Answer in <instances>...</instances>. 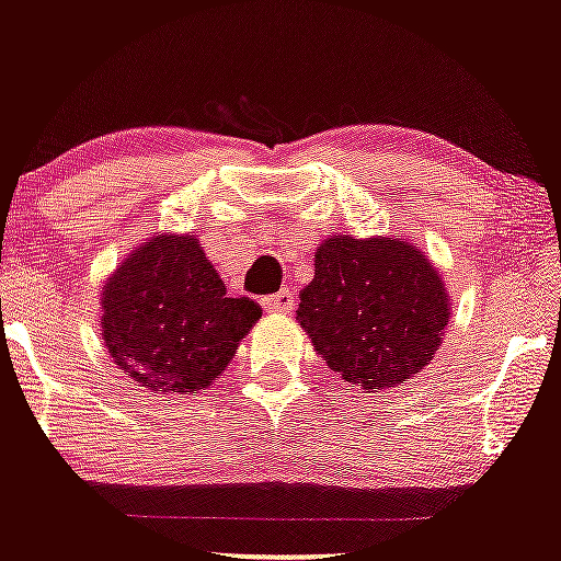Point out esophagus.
I'll return each instance as SVG.
<instances>
[{
  "mask_svg": "<svg viewBox=\"0 0 561 561\" xmlns=\"http://www.w3.org/2000/svg\"><path fill=\"white\" fill-rule=\"evenodd\" d=\"M295 300H298V298H295L293 289L282 287L279 293L263 298L261 306H263V311H266V313H289L295 308Z\"/></svg>",
  "mask_w": 561,
  "mask_h": 561,
  "instance_id": "obj_1",
  "label": "esophagus"
}]
</instances>
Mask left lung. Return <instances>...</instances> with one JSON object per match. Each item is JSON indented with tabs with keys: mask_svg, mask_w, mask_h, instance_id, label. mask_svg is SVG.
<instances>
[{
	"mask_svg": "<svg viewBox=\"0 0 561 561\" xmlns=\"http://www.w3.org/2000/svg\"><path fill=\"white\" fill-rule=\"evenodd\" d=\"M448 317L435 263L392 234L327 237L295 311L321 362L366 392L414 379L440 351Z\"/></svg>",
	"mask_w": 561,
	"mask_h": 561,
	"instance_id": "8db88e82",
	"label": "left lung"
}]
</instances>
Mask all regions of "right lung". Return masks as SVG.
Here are the masks:
<instances>
[{"instance_id":"add662e5","label":"right lung","mask_w":561,"mask_h":561,"mask_svg":"<svg viewBox=\"0 0 561 561\" xmlns=\"http://www.w3.org/2000/svg\"><path fill=\"white\" fill-rule=\"evenodd\" d=\"M107 353L139 388L192 396L224 375L261 319L259 302L229 298L195 234L150 237L100 293Z\"/></svg>"}]
</instances>
